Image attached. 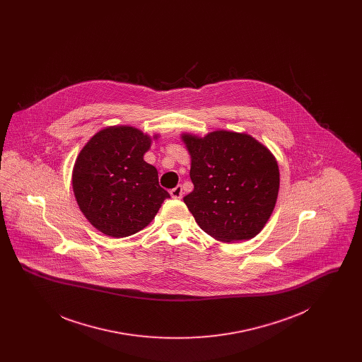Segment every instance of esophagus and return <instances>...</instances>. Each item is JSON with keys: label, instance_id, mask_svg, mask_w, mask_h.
Listing matches in <instances>:
<instances>
[{"label": "esophagus", "instance_id": "34e87169", "mask_svg": "<svg viewBox=\"0 0 362 362\" xmlns=\"http://www.w3.org/2000/svg\"><path fill=\"white\" fill-rule=\"evenodd\" d=\"M170 194H171V197L175 198V199H180L182 195H183V189H182L180 185H177L176 187H173V189L170 191Z\"/></svg>", "mask_w": 362, "mask_h": 362}]
</instances>
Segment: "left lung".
Returning <instances> with one entry per match:
<instances>
[{
  "label": "left lung",
  "instance_id": "obj_1",
  "mask_svg": "<svg viewBox=\"0 0 362 362\" xmlns=\"http://www.w3.org/2000/svg\"><path fill=\"white\" fill-rule=\"evenodd\" d=\"M194 189L183 198L199 228L216 240L255 238L269 221L279 189L274 155L258 139L228 130L183 133Z\"/></svg>",
  "mask_w": 362,
  "mask_h": 362
}]
</instances>
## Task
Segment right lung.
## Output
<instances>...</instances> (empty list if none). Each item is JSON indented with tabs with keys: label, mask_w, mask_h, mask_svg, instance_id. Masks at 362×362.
<instances>
[{
	"label": "right lung",
	"mask_w": 362,
	"mask_h": 362,
	"mask_svg": "<svg viewBox=\"0 0 362 362\" xmlns=\"http://www.w3.org/2000/svg\"><path fill=\"white\" fill-rule=\"evenodd\" d=\"M132 126H108L77 156L71 186L86 220L111 238H126L155 218L170 194L158 173L144 160L153 139Z\"/></svg>",
	"instance_id": "1"
}]
</instances>
